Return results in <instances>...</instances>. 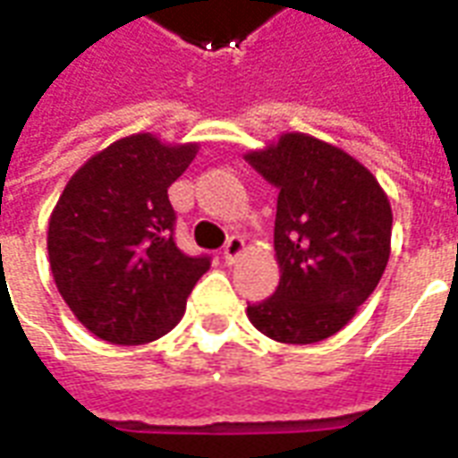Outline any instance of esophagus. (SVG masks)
<instances>
[{
  "label": "esophagus",
  "instance_id": "esophagus-1",
  "mask_svg": "<svg viewBox=\"0 0 458 458\" xmlns=\"http://www.w3.org/2000/svg\"><path fill=\"white\" fill-rule=\"evenodd\" d=\"M242 252H245V240L238 238V235H233V238L225 242V247H223V259L228 264H235L242 257Z\"/></svg>",
  "mask_w": 458,
  "mask_h": 458
}]
</instances>
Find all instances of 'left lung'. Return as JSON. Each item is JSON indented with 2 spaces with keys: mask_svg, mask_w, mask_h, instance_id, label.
<instances>
[{
  "mask_svg": "<svg viewBox=\"0 0 458 458\" xmlns=\"http://www.w3.org/2000/svg\"><path fill=\"white\" fill-rule=\"evenodd\" d=\"M245 160L279 189L274 252L279 286L247 306L257 330L284 344L340 333L381 281L393 211L376 177L350 152L308 133H284Z\"/></svg>",
  "mask_w": 458,
  "mask_h": 458,
  "instance_id": "obj_1",
  "label": "left lung"
}]
</instances>
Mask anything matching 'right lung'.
<instances>
[{"label": "right lung", "mask_w": 458, "mask_h": 458, "mask_svg": "<svg viewBox=\"0 0 458 458\" xmlns=\"http://www.w3.org/2000/svg\"><path fill=\"white\" fill-rule=\"evenodd\" d=\"M199 143L133 133L74 172L48 223V259L74 318L111 344H143L182 320L208 257L184 255L172 238L167 189Z\"/></svg>", "instance_id": "obj_1"}]
</instances>
